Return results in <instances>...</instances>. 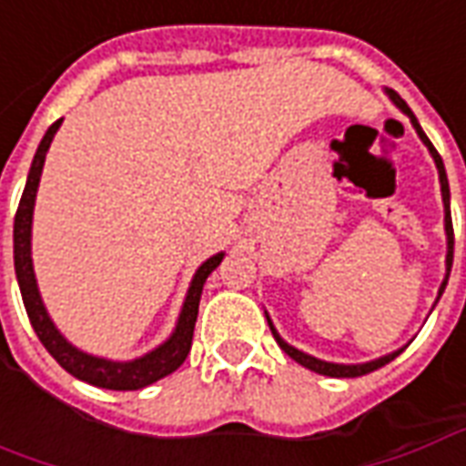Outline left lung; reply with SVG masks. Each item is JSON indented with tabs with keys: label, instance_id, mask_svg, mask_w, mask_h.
Returning a JSON list of instances; mask_svg holds the SVG:
<instances>
[{
	"label": "left lung",
	"instance_id": "obj_1",
	"mask_svg": "<svg viewBox=\"0 0 466 466\" xmlns=\"http://www.w3.org/2000/svg\"><path fill=\"white\" fill-rule=\"evenodd\" d=\"M387 95L391 96V102L400 106L404 115L410 116L411 124H414V129H417V134H420V139L427 147H430L431 157H434V164H437V169H440V184H441V199H444V229H447V277H444V282H441L440 287V297L441 292H444V287H447V279H450V269H451V257H454V229H451V214H450V182H447V172H444V162H441L440 152L434 149V144L427 139V134L421 132L420 122H417V116L411 115V109L407 106V102L401 99L394 89H390ZM269 327H272V322H269ZM272 334L274 339H277V344L282 347L284 354H289L294 361H299L302 367H307V370L317 371V374H324V377H361V374H370V371L380 370V367H384V364H390L394 357H400V351H394V354H387V357H381V360H374V361H367V364H332V361H322V360H314V357H309V354H304V351L294 350V347H289V344L284 342L282 337L277 334V329L272 327Z\"/></svg>",
	"mask_w": 466,
	"mask_h": 466
}]
</instances>
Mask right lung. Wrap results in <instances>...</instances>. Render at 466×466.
<instances>
[{
  "instance_id": "add662e5",
  "label": "right lung",
  "mask_w": 466,
  "mask_h": 466,
  "mask_svg": "<svg viewBox=\"0 0 466 466\" xmlns=\"http://www.w3.org/2000/svg\"><path fill=\"white\" fill-rule=\"evenodd\" d=\"M62 119H56L49 129H46L45 139L39 144V149L35 154V162L26 177L25 192L19 199L15 217V269H16V282L22 289V299H25V309L29 322L35 327L39 342L45 344V350L59 361V367H65L72 377L86 381V384H95L102 390H115V391H132L149 387L152 381L162 380L167 374H172L174 370L182 367V361L187 360V354L192 350V337H194V324H197V314H199V297H202V287L207 282V277L217 269V264L222 262L224 254H217L212 259L197 269L187 294V302L179 314V322L177 329L159 347V350L144 354L142 360L134 361H109L85 354V351L75 350L72 344L66 342L62 334L56 332V327L49 319L39 289H36L35 269H32V212H35V197L36 187H39V177H42V167H45V157L49 144L55 139L56 129H59Z\"/></svg>"
}]
</instances>
